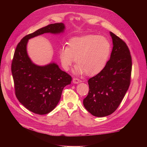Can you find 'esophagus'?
<instances>
[{
    "label": "esophagus",
    "instance_id": "esophagus-1",
    "mask_svg": "<svg viewBox=\"0 0 147 147\" xmlns=\"http://www.w3.org/2000/svg\"><path fill=\"white\" fill-rule=\"evenodd\" d=\"M72 82L75 84H78V83H80L82 82V81L78 79V78H74L73 79V81Z\"/></svg>",
    "mask_w": 147,
    "mask_h": 147
}]
</instances>
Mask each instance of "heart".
Returning <instances> with one entry per match:
<instances>
[{
    "label": "heart",
    "instance_id": "heart-1",
    "mask_svg": "<svg viewBox=\"0 0 147 147\" xmlns=\"http://www.w3.org/2000/svg\"><path fill=\"white\" fill-rule=\"evenodd\" d=\"M67 44L68 47H61L58 51L63 68L68 70L75 59V74L86 73L88 76L97 75L104 69L112 50L107 38L96 35L74 37Z\"/></svg>",
    "mask_w": 147,
    "mask_h": 147
}]
</instances>
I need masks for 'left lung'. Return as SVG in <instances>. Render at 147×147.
Listing matches in <instances>:
<instances>
[{"instance_id":"1","label":"left lung","mask_w":147,"mask_h":147,"mask_svg":"<svg viewBox=\"0 0 147 147\" xmlns=\"http://www.w3.org/2000/svg\"><path fill=\"white\" fill-rule=\"evenodd\" d=\"M113 49L104 69L89 79V92L83 99L85 109L97 117L113 113L118 107L130 84L132 59L126 44L113 32Z\"/></svg>"}]
</instances>
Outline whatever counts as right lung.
Listing matches in <instances>:
<instances>
[{
    "instance_id": "obj_1",
    "label": "right lung",
    "mask_w": 147,
    "mask_h": 147,
    "mask_svg": "<svg viewBox=\"0 0 147 147\" xmlns=\"http://www.w3.org/2000/svg\"><path fill=\"white\" fill-rule=\"evenodd\" d=\"M65 29L62 23L49 24L26 35L15 50L11 64L15 94L20 103L34 113L45 115L51 112L59 102L64 88L70 84L72 77L55 63L45 65L32 63L27 52L28 40L45 33H63Z\"/></svg>"
}]
</instances>
